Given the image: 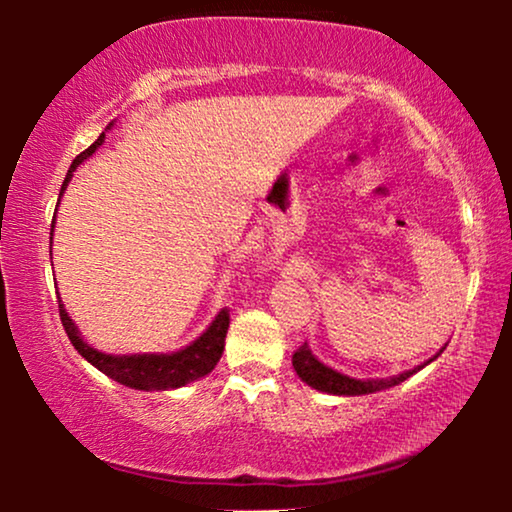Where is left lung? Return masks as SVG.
I'll return each mask as SVG.
<instances>
[{
  "label": "left lung",
  "instance_id": "1",
  "mask_svg": "<svg viewBox=\"0 0 512 512\" xmlns=\"http://www.w3.org/2000/svg\"><path fill=\"white\" fill-rule=\"evenodd\" d=\"M443 349H440V352L433 356V359H438V356L443 354ZM433 359H429L426 363H431ZM426 363H424V366H426ZM424 366H419V368H424ZM293 368H296L300 380H303L305 384H310L312 389L326 391V394H335V396L375 394V391L396 387V384L408 380L410 375H415L419 370V368L405 370V373L387 377V380H384V377H382V380H356V377L342 375V373H338V370L324 366V363H321L317 356L312 354V349L307 347V342L303 347H298L296 354H293Z\"/></svg>",
  "mask_w": 512,
  "mask_h": 512
}]
</instances>
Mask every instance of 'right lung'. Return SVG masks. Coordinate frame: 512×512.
Segmentation results:
<instances>
[{
	"mask_svg": "<svg viewBox=\"0 0 512 512\" xmlns=\"http://www.w3.org/2000/svg\"><path fill=\"white\" fill-rule=\"evenodd\" d=\"M102 142H104V132L97 137V142L90 144L86 151L79 153V156L74 158V163H72V167H69L65 181H62L60 195L65 193L67 184L72 181V174L76 167H79L86 158L93 156V153L97 151V146H100ZM58 307H60L62 326H65V331L69 335V340H72L76 352H79L88 363H93L97 370H102L104 375L111 377V380H116L118 384H125V387H130V389H142V391L177 389V387H184V384H188V382L200 380V377H205L207 373H212L214 366L219 363L221 354H223V345H226V333H228V324H230L228 310H221L219 314H216V319L212 321V326H209L198 340H193L191 345L179 349V352L118 356V354L97 352L95 347H90L88 342H83L81 333L76 331L74 321L69 319V314L60 298H58Z\"/></svg>",
	"mask_w": 512,
	"mask_h": 512,
	"instance_id": "right-lung-1",
	"label": "right lung"
}]
</instances>
